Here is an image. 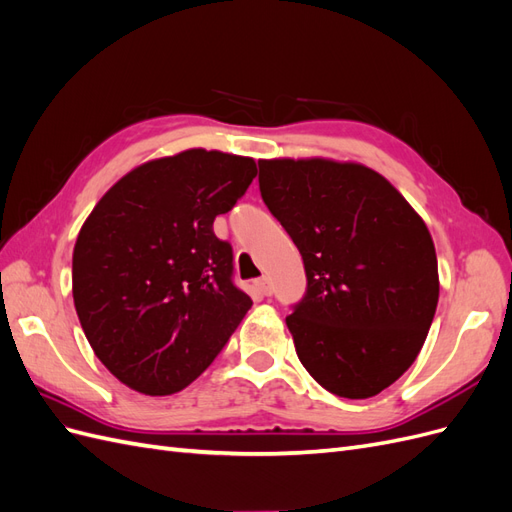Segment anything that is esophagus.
<instances>
[{
    "instance_id": "1",
    "label": "esophagus",
    "mask_w": 512,
    "mask_h": 512,
    "mask_svg": "<svg viewBox=\"0 0 512 512\" xmlns=\"http://www.w3.org/2000/svg\"><path fill=\"white\" fill-rule=\"evenodd\" d=\"M254 286L258 288V292H260V294H265V297H271L273 286H271V280H269V277H258V280L254 282Z\"/></svg>"
}]
</instances>
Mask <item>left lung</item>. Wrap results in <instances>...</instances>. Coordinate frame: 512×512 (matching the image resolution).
<instances>
[{
	"label": "left lung",
	"mask_w": 512,
	"mask_h": 512,
	"mask_svg": "<svg viewBox=\"0 0 512 512\" xmlns=\"http://www.w3.org/2000/svg\"><path fill=\"white\" fill-rule=\"evenodd\" d=\"M260 196L299 247L307 290L286 318L299 361L329 393L374 397L421 352L438 258L408 200L376 170L260 160Z\"/></svg>",
	"instance_id": "1"
}]
</instances>
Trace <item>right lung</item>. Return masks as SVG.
Instances as JSON below:
<instances>
[{"label":"right lung","instance_id":"add662e5","mask_svg":"<svg viewBox=\"0 0 512 512\" xmlns=\"http://www.w3.org/2000/svg\"><path fill=\"white\" fill-rule=\"evenodd\" d=\"M254 177L252 158L188 149L130 170L89 213L72 254L74 307L98 359L130 389H185L252 307L213 220Z\"/></svg>","mask_w":512,"mask_h":512}]
</instances>
